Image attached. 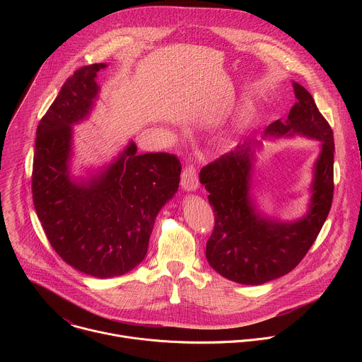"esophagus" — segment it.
Here are the masks:
<instances>
[{
    "label": "esophagus",
    "mask_w": 362,
    "mask_h": 362,
    "mask_svg": "<svg viewBox=\"0 0 362 362\" xmlns=\"http://www.w3.org/2000/svg\"><path fill=\"white\" fill-rule=\"evenodd\" d=\"M182 187L186 192H194L199 187L197 170L193 166H187L182 173Z\"/></svg>",
    "instance_id": "obj_1"
}]
</instances>
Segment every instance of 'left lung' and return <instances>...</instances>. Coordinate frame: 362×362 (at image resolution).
Returning <instances> with one entry per match:
<instances>
[{"label": "left lung", "instance_id": "1", "mask_svg": "<svg viewBox=\"0 0 362 362\" xmlns=\"http://www.w3.org/2000/svg\"><path fill=\"white\" fill-rule=\"evenodd\" d=\"M296 103L285 122L276 120L261 139L250 137L200 170L209 192L215 229L206 243V259L223 278L242 285H262L291 272L315 242L332 204L334 136L313 95L292 81ZM303 135L318 139L322 150L315 165L308 211L299 220L279 221L255 208L251 168L255 150L269 135Z\"/></svg>", "mask_w": 362, "mask_h": 362}]
</instances>
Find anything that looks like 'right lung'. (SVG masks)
<instances>
[{
    "label": "right lung",
    "instance_id": "obj_1",
    "mask_svg": "<svg viewBox=\"0 0 362 362\" xmlns=\"http://www.w3.org/2000/svg\"><path fill=\"white\" fill-rule=\"evenodd\" d=\"M78 69L40 120L33 200L48 242L74 269L103 279L134 269L147 253L154 221L179 189L182 166L169 153L137 154L134 141L109 165L71 173L73 126L86 120L100 91L97 73Z\"/></svg>",
    "mask_w": 362,
    "mask_h": 362
}]
</instances>
